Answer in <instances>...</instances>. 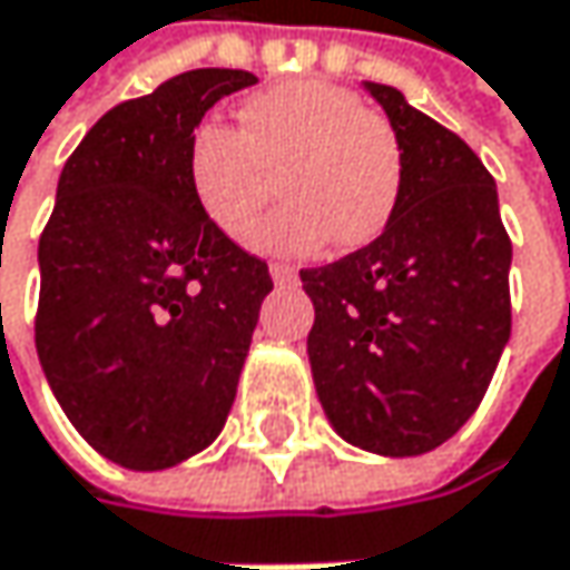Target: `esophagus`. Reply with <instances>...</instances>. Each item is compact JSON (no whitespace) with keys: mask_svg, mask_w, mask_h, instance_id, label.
<instances>
[{"mask_svg":"<svg viewBox=\"0 0 570 570\" xmlns=\"http://www.w3.org/2000/svg\"><path fill=\"white\" fill-rule=\"evenodd\" d=\"M268 272H272V278H275L278 285H295V282H298V272H295V265H288V262H272Z\"/></svg>","mask_w":570,"mask_h":570,"instance_id":"1","label":"esophagus"}]
</instances>
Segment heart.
Returning a JSON list of instances; mask_svg holds the SVG:
<instances>
[{"instance_id":"1","label":"heart","mask_w":570,"mask_h":570,"mask_svg":"<svg viewBox=\"0 0 570 570\" xmlns=\"http://www.w3.org/2000/svg\"><path fill=\"white\" fill-rule=\"evenodd\" d=\"M279 170V204L249 230L262 252L361 249L391 223L403 150L391 124L337 85L302 78L239 105V130L206 120L189 134L186 179L203 216L243 236Z\"/></svg>"}]
</instances>
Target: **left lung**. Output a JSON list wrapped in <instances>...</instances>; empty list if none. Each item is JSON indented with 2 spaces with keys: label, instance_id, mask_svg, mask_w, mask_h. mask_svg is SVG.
I'll return each mask as SVG.
<instances>
[{
  "label": "left lung",
  "instance_id": "obj_1",
  "mask_svg": "<svg viewBox=\"0 0 570 570\" xmlns=\"http://www.w3.org/2000/svg\"><path fill=\"white\" fill-rule=\"evenodd\" d=\"M403 150L387 229L302 268L308 361L334 430L381 456H420L475 413L512 334V239L495 179L453 130L367 81Z\"/></svg>",
  "mask_w": 570,
  "mask_h": 570
}]
</instances>
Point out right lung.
Instances as JSON below:
<instances>
[{"instance_id":"obj_1","label":"right lung","mask_w":570,"mask_h":570,"mask_svg":"<svg viewBox=\"0 0 570 570\" xmlns=\"http://www.w3.org/2000/svg\"><path fill=\"white\" fill-rule=\"evenodd\" d=\"M258 78L196 68L110 107L68 157L38 239L36 347L75 430L110 463L206 450L236 400L268 265L196 206L189 134Z\"/></svg>"}]
</instances>
